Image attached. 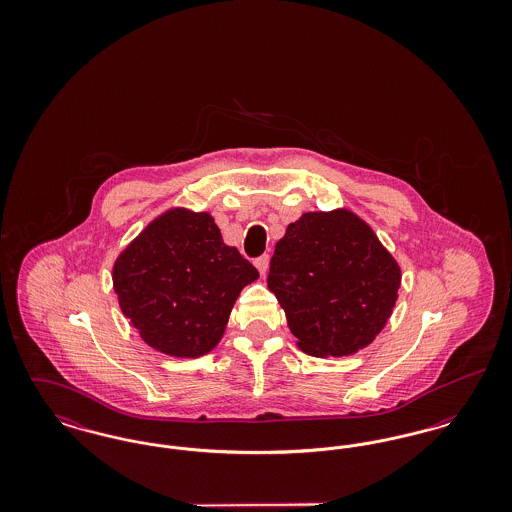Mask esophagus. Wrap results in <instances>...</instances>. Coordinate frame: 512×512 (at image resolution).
<instances>
[{
	"label": "esophagus",
	"mask_w": 512,
	"mask_h": 512,
	"mask_svg": "<svg viewBox=\"0 0 512 512\" xmlns=\"http://www.w3.org/2000/svg\"><path fill=\"white\" fill-rule=\"evenodd\" d=\"M268 265H270V257L268 255H261L259 259H255V267L259 268V272L263 276L268 272Z\"/></svg>",
	"instance_id": "obj_1"
}]
</instances>
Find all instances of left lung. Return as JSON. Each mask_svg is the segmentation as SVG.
<instances>
[{"instance_id":"1","label":"left lung","mask_w":512,"mask_h":512,"mask_svg":"<svg viewBox=\"0 0 512 512\" xmlns=\"http://www.w3.org/2000/svg\"><path fill=\"white\" fill-rule=\"evenodd\" d=\"M267 282L301 351L347 357L388 324L401 267L370 224L341 207L309 211L288 224Z\"/></svg>"}]
</instances>
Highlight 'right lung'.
Segmentation results:
<instances>
[{
    "instance_id": "add662e5",
    "label": "right lung",
    "mask_w": 512,
    "mask_h": 512,
    "mask_svg": "<svg viewBox=\"0 0 512 512\" xmlns=\"http://www.w3.org/2000/svg\"><path fill=\"white\" fill-rule=\"evenodd\" d=\"M257 268L222 242L211 213L171 207L126 245L113 265L122 315L155 351L197 359L224 336L236 299Z\"/></svg>"
}]
</instances>
